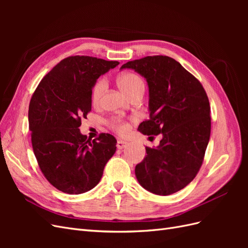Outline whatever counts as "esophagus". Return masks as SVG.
I'll return each instance as SVG.
<instances>
[{
    "instance_id": "1",
    "label": "esophagus",
    "mask_w": 248,
    "mask_h": 248,
    "mask_svg": "<svg viewBox=\"0 0 248 248\" xmlns=\"http://www.w3.org/2000/svg\"><path fill=\"white\" fill-rule=\"evenodd\" d=\"M127 146V141H125V140H118V142H117V147H118V149H124L125 147Z\"/></svg>"
}]
</instances>
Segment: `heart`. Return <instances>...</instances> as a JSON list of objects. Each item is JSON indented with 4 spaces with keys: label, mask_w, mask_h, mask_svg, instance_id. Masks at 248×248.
<instances>
[{
    "label": "heart",
    "mask_w": 248,
    "mask_h": 248,
    "mask_svg": "<svg viewBox=\"0 0 248 248\" xmlns=\"http://www.w3.org/2000/svg\"><path fill=\"white\" fill-rule=\"evenodd\" d=\"M118 84L122 91L129 97L137 92H144L145 90L144 81H142V79L138 76V74L132 72H125L121 74V76L118 78ZM106 87L107 82L106 79L103 78L97 80V82L94 85L91 92V100L94 106H97V104L99 103L104 90H106ZM111 126L112 128H115L120 133H125L128 130V125L121 121H116V120L111 122Z\"/></svg>",
    "instance_id": "heart-1"
}]
</instances>
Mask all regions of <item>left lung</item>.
<instances>
[{
    "label": "left lung",
    "instance_id": "8db88e82",
    "mask_svg": "<svg viewBox=\"0 0 248 248\" xmlns=\"http://www.w3.org/2000/svg\"><path fill=\"white\" fill-rule=\"evenodd\" d=\"M144 78L149 88V120L138 130L162 139L146 147L136 167L139 183L150 192L170 196L188 185L202 163L211 132L210 104L201 82L175 59L146 57L122 65Z\"/></svg>",
    "mask_w": 248,
    "mask_h": 248
}]
</instances>
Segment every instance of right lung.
<instances>
[{
  "label": "right lung",
  "mask_w": 248,
  "mask_h": 248,
  "mask_svg": "<svg viewBox=\"0 0 248 248\" xmlns=\"http://www.w3.org/2000/svg\"><path fill=\"white\" fill-rule=\"evenodd\" d=\"M119 64L88 56L66 58L44 77L30 101L36 159L47 181L65 193L94 188L116 152L114 137L101 133L91 141L79 126L92 108L91 92L97 79Z\"/></svg>",
  "instance_id": "add662e5"
}]
</instances>
